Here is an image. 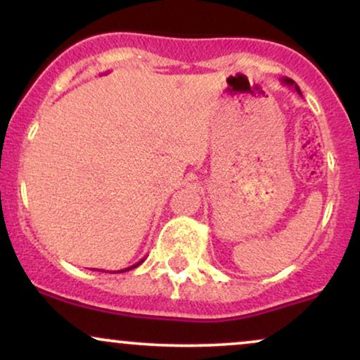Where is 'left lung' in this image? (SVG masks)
<instances>
[{
  "label": "left lung",
  "mask_w": 360,
  "mask_h": 360,
  "mask_svg": "<svg viewBox=\"0 0 360 360\" xmlns=\"http://www.w3.org/2000/svg\"><path fill=\"white\" fill-rule=\"evenodd\" d=\"M282 83H284V84H288V86H292V88H294L295 91H297L299 94H302V93H301V89H299V86L295 84L292 79H289V78H282Z\"/></svg>",
  "instance_id": "left-lung-1"
}]
</instances>
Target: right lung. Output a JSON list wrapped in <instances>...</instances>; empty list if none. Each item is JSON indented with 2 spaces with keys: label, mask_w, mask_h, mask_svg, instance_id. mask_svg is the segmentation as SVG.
<instances>
[{
  "label": "right lung",
  "mask_w": 360,
  "mask_h": 360,
  "mask_svg": "<svg viewBox=\"0 0 360 360\" xmlns=\"http://www.w3.org/2000/svg\"><path fill=\"white\" fill-rule=\"evenodd\" d=\"M144 261V259H143ZM143 261H139V262H136L134 266H131V267H126V269H121V271H117V272H126V271H131V269H134V267H138V266H141V264H143ZM104 272V271H103Z\"/></svg>",
  "instance_id": "obj_1"
}]
</instances>
